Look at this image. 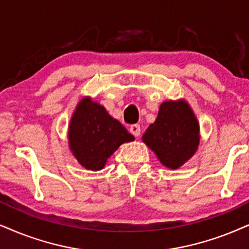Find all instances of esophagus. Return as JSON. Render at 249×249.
Returning <instances> with one entry per match:
<instances>
[{"mask_svg": "<svg viewBox=\"0 0 249 249\" xmlns=\"http://www.w3.org/2000/svg\"><path fill=\"white\" fill-rule=\"evenodd\" d=\"M130 132L134 135L135 138H138L140 135V125L139 124H133L130 126Z\"/></svg>", "mask_w": 249, "mask_h": 249, "instance_id": "34e87169", "label": "esophagus"}]
</instances>
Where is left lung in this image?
Returning <instances> with one entry per match:
<instances>
[{"label": "left lung", "instance_id": "obj_1", "mask_svg": "<svg viewBox=\"0 0 249 249\" xmlns=\"http://www.w3.org/2000/svg\"><path fill=\"white\" fill-rule=\"evenodd\" d=\"M142 141L166 168L178 169L188 161L200 143L199 123L188 103L184 100L163 102Z\"/></svg>", "mask_w": 249, "mask_h": 249}]
</instances>
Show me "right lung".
<instances>
[{
	"mask_svg": "<svg viewBox=\"0 0 249 249\" xmlns=\"http://www.w3.org/2000/svg\"><path fill=\"white\" fill-rule=\"evenodd\" d=\"M133 140V135L105 107L88 96L78 103L69 125V146L84 168L92 171L103 169L122 143Z\"/></svg>",
	"mask_w": 249,
	"mask_h": 249,
	"instance_id": "obj_1",
	"label": "right lung"
}]
</instances>
